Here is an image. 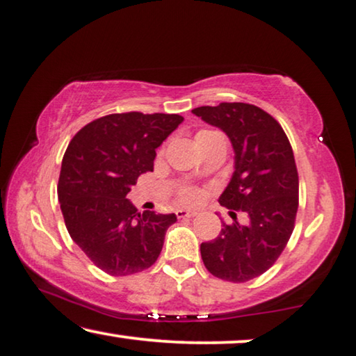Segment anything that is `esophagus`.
<instances>
[{
  "instance_id": "esophagus-1",
  "label": "esophagus",
  "mask_w": 356,
  "mask_h": 356,
  "mask_svg": "<svg viewBox=\"0 0 356 356\" xmlns=\"http://www.w3.org/2000/svg\"><path fill=\"white\" fill-rule=\"evenodd\" d=\"M177 216L178 218H191V216H195V212H193V210H186V209H178Z\"/></svg>"
}]
</instances>
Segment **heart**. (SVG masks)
I'll return each instance as SVG.
<instances>
[{
    "instance_id": "obj_1",
    "label": "heart",
    "mask_w": 356,
    "mask_h": 356,
    "mask_svg": "<svg viewBox=\"0 0 356 356\" xmlns=\"http://www.w3.org/2000/svg\"><path fill=\"white\" fill-rule=\"evenodd\" d=\"M212 133H215V131L200 130L195 133V141L200 140V138H204V136L212 135ZM179 199H181V202H184V204H195V202H199V199H200V191L195 188H183L181 191H179Z\"/></svg>"
}]
</instances>
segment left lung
I'll return each instance as SVG.
<instances>
[{
	"mask_svg": "<svg viewBox=\"0 0 356 356\" xmlns=\"http://www.w3.org/2000/svg\"><path fill=\"white\" fill-rule=\"evenodd\" d=\"M193 114L228 135L234 173L218 202L249 216L245 225L223 223L213 241L200 244L213 276L245 282L275 265L289 241L298 209V173L284 130L268 112L245 102L202 106Z\"/></svg>",
	"mask_w": 356,
	"mask_h": 356,
	"instance_id": "1",
	"label": "left lung"
}]
</instances>
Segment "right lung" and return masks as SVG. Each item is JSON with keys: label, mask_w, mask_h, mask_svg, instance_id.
Masks as SVG:
<instances>
[{"label": "right lung", "mask_w": 356, "mask_h": 356, "mask_svg": "<svg viewBox=\"0 0 356 356\" xmlns=\"http://www.w3.org/2000/svg\"><path fill=\"white\" fill-rule=\"evenodd\" d=\"M181 122L178 114H111L85 125L67 146L58 183L65 228L107 275L140 273L161 255L177 215L138 212L127 194L152 172L156 149Z\"/></svg>", "instance_id": "right-lung-1"}]
</instances>
